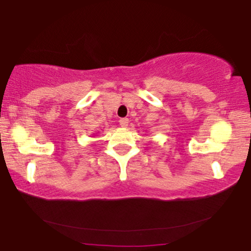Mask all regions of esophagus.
I'll list each match as a JSON object with an SVG mask.
<instances>
[{"mask_svg":"<svg viewBox=\"0 0 251 251\" xmlns=\"http://www.w3.org/2000/svg\"><path fill=\"white\" fill-rule=\"evenodd\" d=\"M119 124H120V125L123 126V127H126V126L128 125V119L127 118L120 119V120H119Z\"/></svg>","mask_w":251,"mask_h":251,"instance_id":"obj_1","label":"esophagus"}]
</instances>
